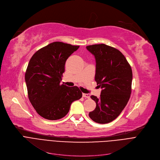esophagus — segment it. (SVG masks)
Masks as SVG:
<instances>
[{
    "label": "esophagus",
    "mask_w": 160,
    "mask_h": 160,
    "mask_svg": "<svg viewBox=\"0 0 160 160\" xmlns=\"http://www.w3.org/2000/svg\"><path fill=\"white\" fill-rule=\"evenodd\" d=\"M82 97L88 99V98H90V95L89 94V93H82Z\"/></svg>",
    "instance_id": "34e87169"
}]
</instances>
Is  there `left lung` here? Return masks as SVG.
<instances>
[{
	"label": "left lung",
	"mask_w": 160,
	"mask_h": 160,
	"mask_svg": "<svg viewBox=\"0 0 160 160\" xmlns=\"http://www.w3.org/2000/svg\"><path fill=\"white\" fill-rule=\"evenodd\" d=\"M87 49L95 56V81L102 89L99 98L91 96L96 107L89 117L98 123H108L118 117L130 99L132 68L123 53L113 47L99 44L87 46Z\"/></svg>",
	"instance_id": "8db88e82"
}]
</instances>
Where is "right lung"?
<instances>
[{
	"label": "right lung",
	"instance_id": "right-lung-1",
	"mask_svg": "<svg viewBox=\"0 0 160 160\" xmlns=\"http://www.w3.org/2000/svg\"><path fill=\"white\" fill-rule=\"evenodd\" d=\"M79 48L62 42H53L37 51L25 73L28 96L41 117L57 120L67 115L72 102L82 98L75 86L61 84L67 59Z\"/></svg>",
	"mask_w": 160,
	"mask_h": 160
}]
</instances>
